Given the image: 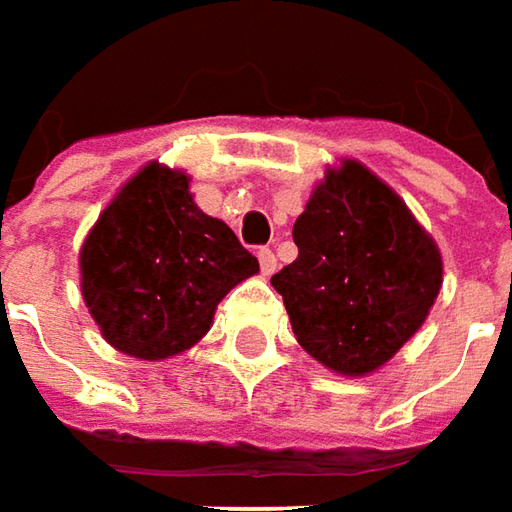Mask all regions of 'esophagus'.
I'll return each instance as SVG.
<instances>
[{
    "label": "esophagus",
    "mask_w": 512,
    "mask_h": 512,
    "mask_svg": "<svg viewBox=\"0 0 512 512\" xmlns=\"http://www.w3.org/2000/svg\"><path fill=\"white\" fill-rule=\"evenodd\" d=\"M259 267H262L264 276H273L276 273V267H279V259H276V253L270 248L259 250Z\"/></svg>",
    "instance_id": "esophagus-1"
}]
</instances>
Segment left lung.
<instances>
[{
  "instance_id": "left-lung-1",
  "label": "left lung",
  "mask_w": 512,
  "mask_h": 512,
  "mask_svg": "<svg viewBox=\"0 0 512 512\" xmlns=\"http://www.w3.org/2000/svg\"><path fill=\"white\" fill-rule=\"evenodd\" d=\"M298 259L270 279L298 344L338 375L360 377L423 327L442 256L406 202L358 160L329 168L293 225Z\"/></svg>"
}]
</instances>
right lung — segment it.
<instances>
[{"label": "right lung", "instance_id": "1", "mask_svg": "<svg viewBox=\"0 0 512 512\" xmlns=\"http://www.w3.org/2000/svg\"><path fill=\"white\" fill-rule=\"evenodd\" d=\"M81 293L109 344L163 360L200 341L216 304L259 273L236 233L202 214L185 171L149 163L98 216L81 248Z\"/></svg>", "mask_w": 512, "mask_h": 512}]
</instances>
